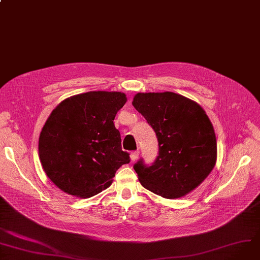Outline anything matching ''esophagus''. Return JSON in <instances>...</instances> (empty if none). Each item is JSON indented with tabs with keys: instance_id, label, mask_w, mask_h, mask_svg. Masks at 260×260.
<instances>
[{
	"instance_id": "34e87169",
	"label": "esophagus",
	"mask_w": 260,
	"mask_h": 260,
	"mask_svg": "<svg viewBox=\"0 0 260 260\" xmlns=\"http://www.w3.org/2000/svg\"><path fill=\"white\" fill-rule=\"evenodd\" d=\"M138 156H139V152H138V151H133V152H131V154H130L131 160H132V161H135L136 159L138 158Z\"/></svg>"
}]
</instances>
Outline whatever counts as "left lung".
Returning a JSON list of instances; mask_svg holds the SVG:
<instances>
[{"mask_svg":"<svg viewBox=\"0 0 260 260\" xmlns=\"http://www.w3.org/2000/svg\"><path fill=\"white\" fill-rule=\"evenodd\" d=\"M134 108L153 128L158 156L151 166L134 165L138 180L167 199L181 198L201 184L216 161L213 126L198 103L171 91L138 92Z\"/></svg>","mask_w":260,"mask_h":260,"instance_id":"obj_1","label":"left lung"}]
</instances>
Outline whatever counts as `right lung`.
<instances>
[{"label":"right lung","instance_id":"add662e5","mask_svg":"<svg viewBox=\"0 0 260 260\" xmlns=\"http://www.w3.org/2000/svg\"><path fill=\"white\" fill-rule=\"evenodd\" d=\"M119 91H88L66 99L41 132L38 152L51 181L69 194L90 198L109 187L130 162L113 119L125 103Z\"/></svg>","mask_w":260,"mask_h":260}]
</instances>
